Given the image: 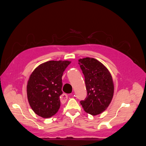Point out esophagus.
<instances>
[{"instance_id": "obj_1", "label": "esophagus", "mask_w": 146, "mask_h": 146, "mask_svg": "<svg viewBox=\"0 0 146 146\" xmlns=\"http://www.w3.org/2000/svg\"><path fill=\"white\" fill-rule=\"evenodd\" d=\"M67 99H68V95H66V94H65V93L62 94V96H61V97H60L61 102H65L67 100Z\"/></svg>"}]
</instances>
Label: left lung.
Here are the masks:
<instances>
[{
    "instance_id": "left-lung-1",
    "label": "left lung",
    "mask_w": 146,
    "mask_h": 146,
    "mask_svg": "<svg viewBox=\"0 0 146 146\" xmlns=\"http://www.w3.org/2000/svg\"><path fill=\"white\" fill-rule=\"evenodd\" d=\"M85 77L87 97L80 101L84 110L97 115L106 110L114 93L112 76L107 68L97 59L86 57L78 60Z\"/></svg>"
}]
</instances>
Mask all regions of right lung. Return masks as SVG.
<instances>
[{"instance_id":"obj_1","label":"right lung","mask_w":146,"mask_h":146,"mask_svg":"<svg viewBox=\"0 0 146 146\" xmlns=\"http://www.w3.org/2000/svg\"><path fill=\"white\" fill-rule=\"evenodd\" d=\"M71 63L68 60H50L35 69L27 84L28 100L33 111L42 118L55 115L60 106L62 76Z\"/></svg>"}]
</instances>
